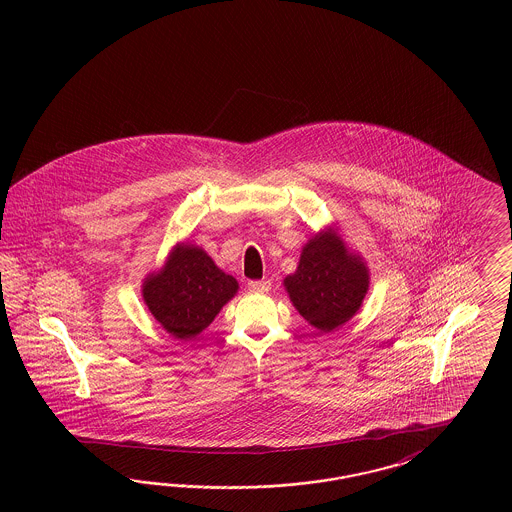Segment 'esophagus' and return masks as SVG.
I'll return each mask as SVG.
<instances>
[{"label": "esophagus", "mask_w": 512, "mask_h": 512, "mask_svg": "<svg viewBox=\"0 0 512 512\" xmlns=\"http://www.w3.org/2000/svg\"><path fill=\"white\" fill-rule=\"evenodd\" d=\"M247 288H249L251 292H268V290H270V282H268V280H251V282L247 284Z\"/></svg>", "instance_id": "34e87169"}]
</instances>
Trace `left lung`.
Wrapping results in <instances>:
<instances>
[{
  "instance_id": "8db88e82",
  "label": "left lung",
  "mask_w": 512,
  "mask_h": 512,
  "mask_svg": "<svg viewBox=\"0 0 512 512\" xmlns=\"http://www.w3.org/2000/svg\"><path fill=\"white\" fill-rule=\"evenodd\" d=\"M368 280L363 259L349 253L336 230L328 228L305 244L284 286L301 317L320 332H332L361 309Z\"/></svg>"
}]
</instances>
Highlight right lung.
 Wrapping results in <instances>:
<instances>
[{"mask_svg": "<svg viewBox=\"0 0 512 512\" xmlns=\"http://www.w3.org/2000/svg\"><path fill=\"white\" fill-rule=\"evenodd\" d=\"M238 282L197 245L178 244L142 288L149 313L176 340L203 332L236 295Z\"/></svg>", "mask_w": 512, "mask_h": 512, "instance_id": "obj_1", "label": "right lung"}]
</instances>
